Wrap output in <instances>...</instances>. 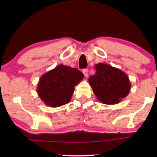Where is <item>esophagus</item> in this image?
Listing matches in <instances>:
<instances>
[{
  "label": "esophagus",
  "instance_id": "34e87169",
  "mask_svg": "<svg viewBox=\"0 0 157 157\" xmlns=\"http://www.w3.org/2000/svg\"><path fill=\"white\" fill-rule=\"evenodd\" d=\"M83 73L86 77L88 76V69L87 68H84V69H83Z\"/></svg>",
  "mask_w": 157,
  "mask_h": 157
}]
</instances>
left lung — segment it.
Masks as SVG:
<instances>
[{
	"label": "left lung",
	"instance_id": "left-lung-1",
	"mask_svg": "<svg viewBox=\"0 0 157 157\" xmlns=\"http://www.w3.org/2000/svg\"><path fill=\"white\" fill-rule=\"evenodd\" d=\"M96 70L89 81L100 101L106 104H117L128 95L131 84L125 73L104 63L96 65Z\"/></svg>",
	"mask_w": 157,
	"mask_h": 157
}]
</instances>
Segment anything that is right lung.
I'll list each match as a JSON object with an SVG mask.
<instances>
[{
  "mask_svg": "<svg viewBox=\"0 0 157 157\" xmlns=\"http://www.w3.org/2000/svg\"><path fill=\"white\" fill-rule=\"evenodd\" d=\"M83 78V73L76 68L63 65L56 66L40 78L38 95L49 106H63L70 101L74 86Z\"/></svg>",
  "mask_w": 157,
  "mask_h": 157,
  "instance_id": "obj_1",
  "label": "right lung"
}]
</instances>
